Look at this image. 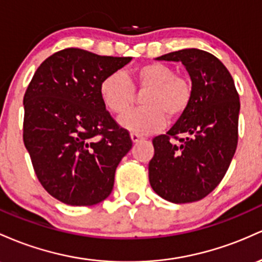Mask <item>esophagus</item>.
<instances>
[{
    "mask_svg": "<svg viewBox=\"0 0 262 262\" xmlns=\"http://www.w3.org/2000/svg\"><path fill=\"white\" fill-rule=\"evenodd\" d=\"M131 140H132V142L137 143V142H140V141L145 140V137L141 136V135H139V134H134V132H132V134H131Z\"/></svg>",
    "mask_w": 262,
    "mask_h": 262,
    "instance_id": "esophagus-1",
    "label": "esophagus"
}]
</instances>
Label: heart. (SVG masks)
<instances>
[{
    "label": "heart",
    "instance_id": "1",
    "mask_svg": "<svg viewBox=\"0 0 262 262\" xmlns=\"http://www.w3.org/2000/svg\"><path fill=\"white\" fill-rule=\"evenodd\" d=\"M135 86L148 89L142 99L143 107L125 114L120 123L134 134L147 135L166 125L167 117L176 119L189 106L193 98L192 80L176 74L168 64L152 61L137 67L132 79L123 73H111L100 84V96L111 113L121 115L130 108L135 99Z\"/></svg>",
    "mask_w": 262,
    "mask_h": 262
}]
</instances>
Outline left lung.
Instances as JSON below:
<instances>
[{"label":"left lung","instance_id":"left-lung-1","mask_svg":"<svg viewBox=\"0 0 262 262\" xmlns=\"http://www.w3.org/2000/svg\"><path fill=\"white\" fill-rule=\"evenodd\" d=\"M157 59L182 61L192 80L193 98L172 128L152 140L149 183L168 202L201 201L222 182L234 157L239 94L229 70L210 53L189 48Z\"/></svg>","mask_w":262,"mask_h":262}]
</instances>
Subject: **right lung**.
<instances>
[{
    "label": "right lung",
    "mask_w": 262,
    "mask_h": 262,
    "mask_svg": "<svg viewBox=\"0 0 262 262\" xmlns=\"http://www.w3.org/2000/svg\"><path fill=\"white\" fill-rule=\"evenodd\" d=\"M131 59L63 49L38 67L26 90L23 142L38 181L64 204H98L113 190L132 140L99 89L105 76Z\"/></svg>",
    "instance_id": "1"
}]
</instances>
